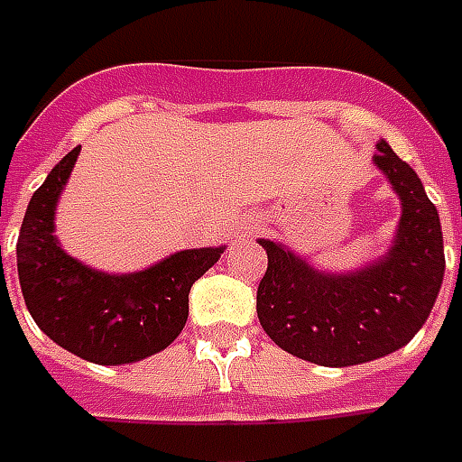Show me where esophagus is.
I'll return each mask as SVG.
<instances>
[{"label": "esophagus", "instance_id": "esophagus-1", "mask_svg": "<svg viewBox=\"0 0 462 462\" xmlns=\"http://www.w3.org/2000/svg\"><path fill=\"white\" fill-rule=\"evenodd\" d=\"M256 228H258L256 221H251V224L244 226V231H241V234H244V236H248V234H254V231H256Z\"/></svg>", "mask_w": 462, "mask_h": 462}]
</instances>
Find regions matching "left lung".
I'll list each match as a JSON object with an SVG mask.
<instances>
[{"mask_svg": "<svg viewBox=\"0 0 462 462\" xmlns=\"http://www.w3.org/2000/svg\"><path fill=\"white\" fill-rule=\"evenodd\" d=\"M373 163L401 199L388 251L356 271H320L281 241L258 238L268 268L256 313L268 338L296 358L346 368L411 343L433 310L446 273L440 216L418 173L378 142Z\"/></svg>", "mask_w": 462, "mask_h": 462, "instance_id": "obj_1", "label": "left lung"}]
</instances>
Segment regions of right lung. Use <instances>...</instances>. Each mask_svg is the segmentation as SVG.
<instances>
[{"mask_svg": "<svg viewBox=\"0 0 462 462\" xmlns=\"http://www.w3.org/2000/svg\"><path fill=\"white\" fill-rule=\"evenodd\" d=\"M79 152L71 149L29 201L16 241L22 296L34 323L64 351L99 365L143 361L184 330L189 291L226 246L176 251L134 273H106L69 256L54 218Z\"/></svg>", "mask_w": 462, "mask_h": 462, "instance_id": "add662e5", "label": "right lung"}]
</instances>
